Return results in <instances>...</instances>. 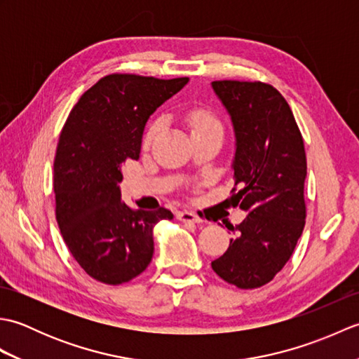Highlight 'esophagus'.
Segmentation results:
<instances>
[{"instance_id": "34e87169", "label": "esophagus", "mask_w": 359, "mask_h": 359, "mask_svg": "<svg viewBox=\"0 0 359 359\" xmlns=\"http://www.w3.org/2000/svg\"><path fill=\"white\" fill-rule=\"evenodd\" d=\"M177 219L182 220V222H196V224L202 222L201 217H197L194 212H191V211H179Z\"/></svg>"}]
</instances>
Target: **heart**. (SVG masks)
<instances>
[{"mask_svg": "<svg viewBox=\"0 0 359 359\" xmlns=\"http://www.w3.org/2000/svg\"><path fill=\"white\" fill-rule=\"evenodd\" d=\"M185 120L189 129H191L193 135L207 133V131H222V125H220L219 118L210 109H203V108L191 109L187 114ZM160 126H162V123H160L158 120L149 126L147 134H144V140H143L144 144H149L152 142V139H154L156 134L158 133Z\"/></svg>", "mask_w": 359, "mask_h": 359, "instance_id": "heart-1", "label": "heart"}]
</instances>
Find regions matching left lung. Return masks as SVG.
<instances>
[{"label":"left lung","instance_id":"8db88e82","mask_svg":"<svg viewBox=\"0 0 359 359\" xmlns=\"http://www.w3.org/2000/svg\"><path fill=\"white\" fill-rule=\"evenodd\" d=\"M230 114L236 137L234 203L247 217L216 261L217 276L238 288H257L293 255L306 225L307 158L293 112L278 89L261 81L211 83ZM231 197V199H233Z\"/></svg>","mask_w":359,"mask_h":359}]
</instances>
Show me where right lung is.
<instances>
[{"label": "right lung", "instance_id": "right-lung-1", "mask_svg": "<svg viewBox=\"0 0 359 359\" xmlns=\"http://www.w3.org/2000/svg\"><path fill=\"white\" fill-rule=\"evenodd\" d=\"M189 79L111 74L80 97L53 162L55 215L65 243L90 278L118 285L147 270L154 226L170 210H133L121 201V168L140 157L149 116Z\"/></svg>", "mask_w": 359, "mask_h": 359}]
</instances>
